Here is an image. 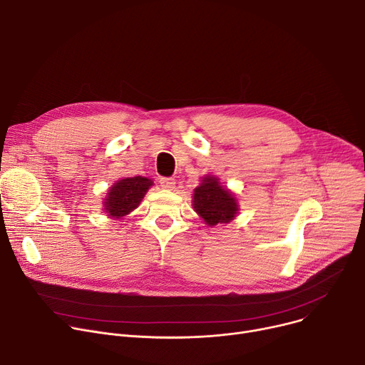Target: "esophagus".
Instances as JSON below:
<instances>
[{
	"label": "esophagus",
	"instance_id": "34e87169",
	"mask_svg": "<svg viewBox=\"0 0 365 365\" xmlns=\"http://www.w3.org/2000/svg\"><path fill=\"white\" fill-rule=\"evenodd\" d=\"M160 185H161L163 189L172 190L176 186V180L175 179H170V178H163V179H160Z\"/></svg>",
	"mask_w": 365,
	"mask_h": 365
}]
</instances>
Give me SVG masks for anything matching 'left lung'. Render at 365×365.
<instances>
[{"label": "left lung", "instance_id": "obj_1", "mask_svg": "<svg viewBox=\"0 0 365 365\" xmlns=\"http://www.w3.org/2000/svg\"><path fill=\"white\" fill-rule=\"evenodd\" d=\"M192 205L208 226L229 223L239 211L233 193L214 176L204 178L201 185L195 187Z\"/></svg>", "mask_w": 365, "mask_h": 365}]
</instances>
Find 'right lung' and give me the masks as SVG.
<instances>
[{
  "mask_svg": "<svg viewBox=\"0 0 365 365\" xmlns=\"http://www.w3.org/2000/svg\"><path fill=\"white\" fill-rule=\"evenodd\" d=\"M154 185L148 178L135 176L117 180L111 189H108L104 201V210L113 218L125 217L132 212L140 204L145 193Z\"/></svg>",
  "mask_w": 365,
  "mask_h": 365,
  "instance_id": "add662e5",
  "label": "right lung"
}]
</instances>
